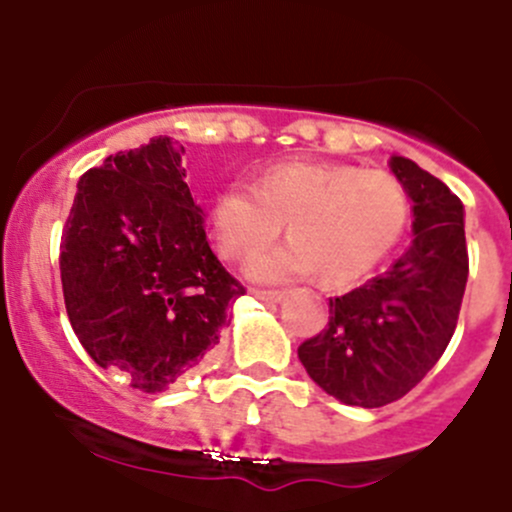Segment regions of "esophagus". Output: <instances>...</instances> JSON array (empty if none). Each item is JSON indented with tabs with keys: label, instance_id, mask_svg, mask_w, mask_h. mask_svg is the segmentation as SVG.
<instances>
[{
	"label": "esophagus",
	"instance_id": "1",
	"mask_svg": "<svg viewBox=\"0 0 512 512\" xmlns=\"http://www.w3.org/2000/svg\"><path fill=\"white\" fill-rule=\"evenodd\" d=\"M250 292H252V297L262 299V302H280V299L285 297V292H282V289H260V287H252Z\"/></svg>",
	"mask_w": 512,
	"mask_h": 512
}]
</instances>
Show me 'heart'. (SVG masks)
I'll return each mask as SVG.
<instances>
[{
	"mask_svg": "<svg viewBox=\"0 0 512 512\" xmlns=\"http://www.w3.org/2000/svg\"><path fill=\"white\" fill-rule=\"evenodd\" d=\"M409 190L386 170L280 163L252 185L232 183L210 220L220 250L250 260L287 232L292 240L252 262L260 280L289 282L319 272L324 282L356 280L379 265L409 223Z\"/></svg>",
	"mask_w": 512,
	"mask_h": 512,
	"instance_id": "b5f03b06",
	"label": "heart"
}]
</instances>
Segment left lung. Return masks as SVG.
Returning <instances> with one entry per match:
<instances>
[{"label":"left lung","mask_w":512,"mask_h":512,"mask_svg":"<svg viewBox=\"0 0 512 512\" xmlns=\"http://www.w3.org/2000/svg\"><path fill=\"white\" fill-rule=\"evenodd\" d=\"M391 170L414 200V242L366 285L329 297V322L299 344L307 374L349 406L399 401L446 352L468 280L463 203L414 160Z\"/></svg>","instance_id":"1"}]
</instances>
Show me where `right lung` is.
<instances>
[{
    "instance_id": "add662e5",
    "label": "right lung",
    "mask_w": 512,
    "mask_h": 512,
    "mask_svg": "<svg viewBox=\"0 0 512 512\" xmlns=\"http://www.w3.org/2000/svg\"><path fill=\"white\" fill-rule=\"evenodd\" d=\"M168 136L108 156L79 180L61 232V287L81 347L156 394L220 342L245 287L225 270Z\"/></svg>"
}]
</instances>
